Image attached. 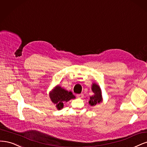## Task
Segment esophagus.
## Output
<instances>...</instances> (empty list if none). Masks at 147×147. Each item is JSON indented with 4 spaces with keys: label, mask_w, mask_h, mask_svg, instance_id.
I'll return each mask as SVG.
<instances>
[{
    "label": "esophagus",
    "mask_w": 147,
    "mask_h": 147,
    "mask_svg": "<svg viewBox=\"0 0 147 147\" xmlns=\"http://www.w3.org/2000/svg\"><path fill=\"white\" fill-rule=\"evenodd\" d=\"M83 94L82 93V94H76V96L78 97V98H82V97H83Z\"/></svg>",
    "instance_id": "34e87169"
}]
</instances>
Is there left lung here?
I'll return each instance as SVG.
<instances>
[{"label": "left lung", "instance_id": "left-lung-1", "mask_svg": "<svg viewBox=\"0 0 147 147\" xmlns=\"http://www.w3.org/2000/svg\"><path fill=\"white\" fill-rule=\"evenodd\" d=\"M92 89L94 94L90 98V99L89 101V104L91 106H95L96 104L102 101L101 91L100 88L96 84H93Z\"/></svg>", "mask_w": 147, "mask_h": 147}]
</instances>
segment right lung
<instances>
[{
  "mask_svg": "<svg viewBox=\"0 0 147 147\" xmlns=\"http://www.w3.org/2000/svg\"><path fill=\"white\" fill-rule=\"evenodd\" d=\"M50 98L51 101L55 104L56 107L60 110L63 108L64 102H68L70 99L75 98V96L71 92H68L57 86L50 93Z\"/></svg>",
  "mask_w": 147,
  "mask_h": 147,
  "instance_id": "obj_1",
  "label": "right lung"
}]
</instances>
